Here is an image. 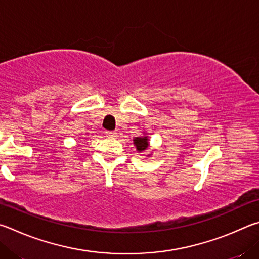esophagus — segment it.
<instances>
[{"label": "esophagus", "mask_w": 259, "mask_h": 259, "mask_svg": "<svg viewBox=\"0 0 259 259\" xmlns=\"http://www.w3.org/2000/svg\"><path fill=\"white\" fill-rule=\"evenodd\" d=\"M106 135L110 139H115L117 137V133L113 132V131H106Z\"/></svg>", "instance_id": "esophagus-1"}]
</instances>
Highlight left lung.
I'll return each mask as SVG.
<instances>
[{
    "mask_svg": "<svg viewBox=\"0 0 259 259\" xmlns=\"http://www.w3.org/2000/svg\"><path fill=\"white\" fill-rule=\"evenodd\" d=\"M134 146L137 147V150L139 152L146 151L149 147V139L148 137H137L134 140Z\"/></svg>",
    "mask_w": 259,
    "mask_h": 259,
    "instance_id": "left-lung-1",
    "label": "left lung"
}]
</instances>
